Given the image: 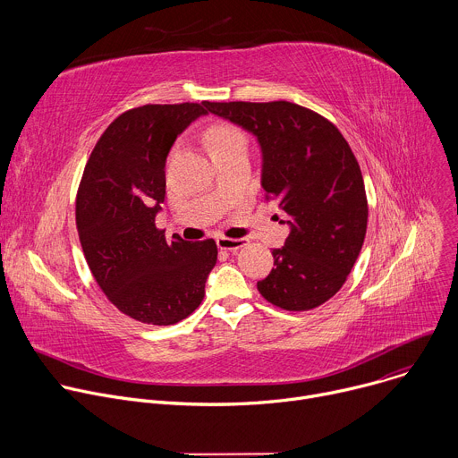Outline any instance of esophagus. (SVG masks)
Returning a JSON list of instances; mask_svg holds the SVG:
<instances>
[{
  "label": "esophagus",
  "mask_w": 458,
  "mask_h": 458,
  "mask_svg": "<svg viewBox=\"0 0 458 458\" xmlns=\"http://www.w3.org/2000/svg\"><path fill=\"white\" fill-rule=\"evenodd\" d=\"M248 244V239L239 237V239H230V237H217V246L221 250H228V251H237L242 246Z\"/></svg>",
  "instance_id": "obj_1"
}]
</instances>
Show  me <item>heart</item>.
Here are the masks:
<instances>
[{
    "label": "heart",
    "instance_id": "b5f03b06",
    "mask_svg": "<svg viewBox=\"0 0 458 458\" xmlns=\"http://www.w3.org/2000/svg\"><path fill=\"white\" fill-rule=\"evenodd\" d=\"M239 140H242V136L237 132V130L228 128V126H217V128H212L208 132V143L212 148H221V147L230 145Z\"/></svg>",
    "mask_w": 458,
    "mask_h": 458
}]
</instances>
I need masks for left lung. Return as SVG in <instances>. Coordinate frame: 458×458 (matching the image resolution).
<instances>
[{
	"mask_svg": "<svg viewBox=\"0 0 458 458\" xmlns=\"http://www.w3.org/2000/svg\"><path fill=\"white\" fill-rule=\"evenodd\" d=\"M207 108L255 138L260 186L288 216L281 223L290 233L272 250L260 295L288 311L320 306L343 288L366 235V190L350 145L328 119L295 103L208 101Z\"/></svg>",
	"mask_w": 458,
	"mask_h": 458,
	"instance_id": "left-lung-1",
	"label": "left lung"
}]
</instances>
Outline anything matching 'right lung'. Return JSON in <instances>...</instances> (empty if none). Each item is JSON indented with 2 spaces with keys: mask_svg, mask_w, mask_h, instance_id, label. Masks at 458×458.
<instances>
[{
  "mask_svg": "<svg viewBox=\"0 0 458 458\" xmlns=\"http://www.w3.org/2000/svg\"><path fill=\"white\" fill-rule=\"evenodd\" d=\"M208 101L145 105L121 114L105 130L85 166L76 223L89 268L124 315L168 326L205 297L217 263L214 239L182 241L156 228L165 201V165L175 140Z\"/></svg>",
  "mask_w": 458,
  "mask_h": 458,
  "instance_id": "add662e5",
  "label": "right lung"
}]
</instances>
